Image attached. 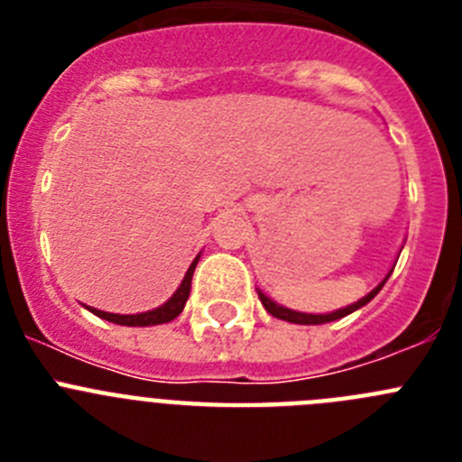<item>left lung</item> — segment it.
Here are the masks:
<instances>
[{"label": "left lung", "mask_w": 462, "mask_h": 462, "mask_svg": "<svg viewBox=\"0 0 462 462\" xmlns=\"http://www.w3.org/2000/svg\"><path fill=\"white\" fill-rule=\"evenodd\" d=\"M386 282V280H383ZM383 282L379 284L377 289H373V291L368 293L365 298H361L358 303L349 305V308H342V310H336V312H330V314H305V312H293V310H287V308H282V305L273 303L271 298L266 296V293H261L259 291V298H261V303H263V308L268 310V312L273 314V317H277V319H284V321H291V324H326V321H336V319H342V317H346V314H352L354 310L363 308L365 303H370L374 296L379 293V289L383 287Z\"/></svg>", "instance_id": "left-lung-1"}]
</instances>
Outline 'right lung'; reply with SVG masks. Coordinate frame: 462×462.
Returning a JSON list of instances; mask_svg holds the SVG:
<instances>
[{
  "instance_id": "1",
  "label": "right lung",
  "mask_w": 462,
  "mask_h": 462,
  "mask_svg": "<svg viewBox=\"0 0 462 462\" xmlns=\"http://www.w3.org/2000/svg\"><path fill=\"white\" fill-rule=\"evenodd\" d=\"M196 263H199V256L194 259V263L189 266V271H187L185 280H182V284L178 287V291H175L173 296H171L169 300L162 305V308H154V310H150V312H141V314H110V312H101V310H94V308H88V310L89 312L97 314V317H101V319L113 321V324H120V326L166 324V321L175 319V317L182 312V308H185L187 298H189V291H191V275H194Z\"/></svg>"
}]
</instances>
